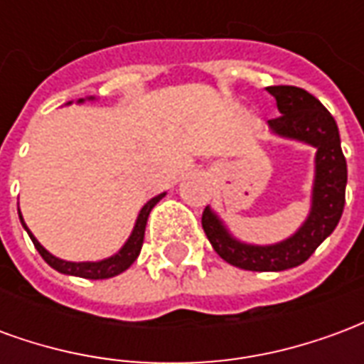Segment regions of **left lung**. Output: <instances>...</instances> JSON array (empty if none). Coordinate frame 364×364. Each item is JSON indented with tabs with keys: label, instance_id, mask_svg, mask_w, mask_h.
Segmentation results:
<instances>
[{
	"label": "left lung",
	"instance_id": "left-lung-1",
	"mask_svg": "<svg viewBox=\"0 0 364 364\" xmlns=\"http://www.w3.org/2000/svg\"><path fill=\"white\" fill-rule=\"evenodd\" d=\"M279 119L269 120L271 134L316 148L310 213L300 228L282 242L269 245L237 240L210 206L203 213V230L214 252L222 259L245 271H284L302 265L316 247L336 230L345 206L347 161L336 119L306 90L292 85H273Z\"/></svg>",
	"mask_w": 364,
	"mask_h": 364
}]
</instances>
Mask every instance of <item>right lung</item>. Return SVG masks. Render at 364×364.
<instances>
[{
	"instance_id": "1",
	"label": "right lung",
	"mask_w": 364,
	"mask_h": 364,
	"mask_svg": "<svg viewBox=\"0 0 364 364\" xmlns=\"http://www.w3.org/2000/svg\"><path fill=\"white\" fill-rule=\"evenodd\" d=\"M93 101L95 97H85V99H77V103H83V101ZM72 103V101H70ZM68 103V105H70ZM166 197V193H161L158 197L150 198L146 205L140 208L138 213V218L134 222V228H132V234L128 236V240L124 242V245L120 247L119 252L112 253L111 257H105V259L99 261H66L60 259L56 255H52L46 247H44L35 236L33 232L28 230V226L23 220V214L19 210V220L23 224V228L27 230L28 237L33 240L36 252L43 255V259L50 265L52 269H56L58 273L62 274H72V277H82V279H91V281H99V279H111V277H117V274L124 273L140 255V250H142L144 244V232H146V222H148V216H150L151 208L158 205L161 198Z\"/></svg>"
}]
</instances>
